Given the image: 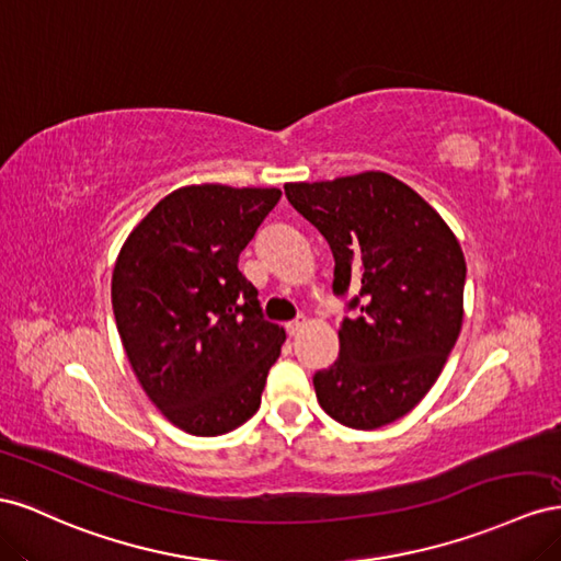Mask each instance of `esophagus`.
<instances>
[{"label": "esophagus", "mask_w": 561, "mask_h": 561, "mask_svg": "<svg viewBox=\"0 0 561 561\" xmlns=\"http://www.w3.org/2000/svg\"><path fill=\"white\" fill-rule=\"evenodd\" d=\"M306 327H308V319L300 317V319H294V322L286 324V333H289V335H298Z\"/></svg>", "instance_id": "1"}]
</instances>
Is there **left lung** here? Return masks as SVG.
<instances>
[{"label":"left lung","mask_w":561,"mask_h":561,"mask_svg":"<svg viewBox=\"0 0 561 561\" xmlns=\"http://www.w3.org/2000/svg\"><path fill=\"white\" fill-rule=\"evenodd\" d=\"M286 199L324 234L333 294H355L341 355L312 382L333 421L376 430L407 415L439 378L462 324L466 255L444 218L382 171L286 183Z\"/></svg>","instance_id":"obj_1"}]
</instances>
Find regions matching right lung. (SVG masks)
Here are the masks:
<instances>
[{
    "mask_svg": "<svg viewBox=\"0 0 561 561\" xmlns=\"http://www.w3.org/2000/svg\"><path fill=\"white\" fill-rule=\"evenodd\" d=\"M279 197L277 187H179L117 255L112 310L124 352L150 402L187 435H226L261 407L286 333L265 322L237 263Z\"/></svg>",
    "mask_w": 561,
    "mask_h": 561,
    "instance_id": "1",
    "label": "right lung"
}]
</instances>
